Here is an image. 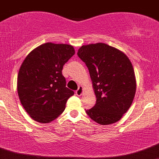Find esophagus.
Listing matches in <instances>:
<instances>
[{
  "label": "esophagus",
  "mask_w": 159,
  "mask_h": 159,
  "mask_svg": "<svg viewBox=\"0 0 159 159\" xmlns=\"http://www.w3.org/2000/svg\"><path fill=\"white\" fill-rule=\"evenodd\" d=\"M75 93H76V95H78V96H81L83 93V88L81 87V86H80V87L78 88V90L75 92Z\"/></svg>",
  "instance_id": "esophagus-1"
}]
</instances>
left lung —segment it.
<instances>
[{
  "label": "left lung",
  "mask_w": 159,
  "mask_h": 159,
  "mask_svg": "<svg viewBox=\"0 0 159 159\" xmlns=\"http://www.w3.org/2000/svg\"><path fill=\"white\" fill-rule=\"evenodd\" d=\"M78 56L89 70L96 103L86 112L101 125L117 122L131 106L136 92V78L125 53L106 43L84 45Z\"/></svg>",
  "instance_id": "left-lung-1"
}]
</instances>
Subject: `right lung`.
<instances>
[{
	"instance_id": "1",
	"label": "right lung",
	"mask_w": 159,
	"mask_h": 159,
	"mask_svg": "<svg viewBox=\"0 0 159 159\" xmlns=\"http://www.w3.org/2000/svg\"><path fill=\"white\" fill-rule=\"evenodd\" d=\"M75 53L71 45L47 43L24 60L17 89L21 105L32 120L47 124L64 112L67 99L75 92L66 87L63 66Z\"/></svg>"
}]
</instances>
